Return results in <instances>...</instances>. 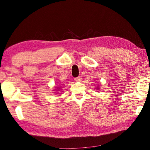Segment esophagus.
<instances>
[{
  "label": "esophagus",
  "instance_id": "1",
  "mask_svg": "<svg viewBox=\"0 0 150 150\" xmlns=\"http://www.w3.org/2000/svg\"><path fill=\"white\" fill-rule=\"evenodd\" d=\"M81 79H82V78H81V76H79V77L75 78V81H81Z\"/></svg>",
  "mask_w": 150,
  "mask_h": 150
}]
</instances>
